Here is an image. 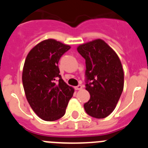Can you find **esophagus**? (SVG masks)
Here are the masks:
<instances>
[{
	"label": "esophagus",
	"mask_w": 148,
	"mask_h": 148,
	"mask_svg": "<svg viewBox=\"0 0 148 148\" xmlns=\"http://www.w3.org/2000/svg\"><path fill=\"white\" fill-rule=\"evenodd\" d=\"M75 89L76 90H82V86L81 85V84H79V85H78V86H76V87H75Z\"/></svg>",
	"instance_id": "34e87169"
}]
</instances>
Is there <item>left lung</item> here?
Masks as SVG:
<instances>
[{
  "mask_svg": "<svg viewBox=\"0 0 148 148\" xmlns=\"http://www.w3.org/2000/svg\"><path fill=\"white\" fill-rule=\"evenodd\" d=\"M77 50L85 59V86L90 94L84 110L93 118H105L114 110L124 88L121 61L101 39L82 44Z\"/></svg>",
  "mask_w": 148,
  "mask_h": 148,
  "instance_id": "1",
  "label": "left lung"
}]
</instances>
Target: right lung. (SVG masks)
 Here are the masks:
<instances>
[{
  "mask_svg": "<svg viewBox=\"0 0 148 148\" xmlns=\"http://www.w3.org/2000/svg\"><path fill=\"white\" fill-rule=\"evenodd\" d=\"M70 49L54 39L44 40L34 47L27 56L22 73L26 97L38 117L52 121L61 119L66 112L74 89L60 75L58 64Z\"/></svg>",
  "mask_w": 148,
  "mask_h": 148,
  "instance_id": "obj_1",
  "label": "right lung"
}]
</instances>
